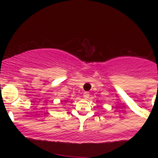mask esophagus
Instances as JSON below:
<instances>
[{
    "label": "esophagus",
    "mask_w": 158,
    "mask_h": 158,
    "mask_svg": "<svg viewBox=\"0 0 158 158\" xmlns=\"http://www.w3.org/2000/svg\"><path fill=\"white\" fill-rule=\"evenodd\" d=\"M89 96H90V94H89V92H88V91H85L84 94H83V97H84V98H85V99H87V98L89 97Z\"/></svg>",
    "instance_id": "obj_1"
}]
</instances>
